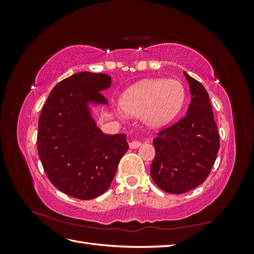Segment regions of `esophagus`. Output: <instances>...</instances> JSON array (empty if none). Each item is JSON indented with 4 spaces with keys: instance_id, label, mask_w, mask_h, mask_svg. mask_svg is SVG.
Instances as JSON below:
<instances>
[{
    "instance_id": "34e87169",
    "label": "esophagus",
    "mask_w": 254,
    "mask_h": 254,
    "mask_svg": "<svg viewBox=\"0 0 254 254\" xmlns=\"http://www.w3.org/2000/svg\"><path fill=\"white\" fill-rule=\"evenodd\" d=\"M144 141L146 142L147 140H144ZM142 142H143V141H139V140H133V141H131V142L129 143L130 148H132V149L137 148V147H139V146H141V145H142Z\"/></svg>"
}]
</instances>
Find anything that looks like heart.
I'll return each mask as SVG.
<instances>
[{"label":"heart","mask_w":254,"mask_h":254,"mask_svg":"<svg viewBox=\"0 0 254 254\" xmlns=\"http://www.w3.org/2000/svg\"><path fill=\"white\" fill-rule=\"evenodd\" d=\"M186 91L178 80H146L130 89L121 106L128 114H143L148 125L160 127L168 124L184 104Z\"/></svg>","instance_id":"heart-1"}]
</instances>
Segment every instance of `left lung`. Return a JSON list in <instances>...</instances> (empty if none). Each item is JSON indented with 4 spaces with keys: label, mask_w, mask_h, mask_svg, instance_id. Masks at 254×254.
Segmentation results:
<instances>
[{
    "label": "left lung",
    "mask_w": 254,
    "mask_h": 254,
    "mask_svg": "<svg viewBox=\"0 0 254 254\" xmlns=\"http://www.w3.org/2000/svg\"><path fill=\"white\" fill-rule=\"evenodd\" d=\"M190 103L180 121L157 133L156 156L150 175L166 193L183 194L200 186L210 175L219 149V134L209 94L202 84L184 72Z\"/></svg>",
    "instance_id": "8db88e82"
}]
</instances>
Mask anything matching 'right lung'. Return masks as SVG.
Instances as JSON below:
<instances>
[{
  "instance_id": "1",
  "label": "right lung",
  "mask_w": 254,
  "mask_h": 254,
  "mask_svg": "<svg viewBox=\"0 0 254 254\" xmlns=\"http://www.w3.org/2000/svg\"><path fill=\"white\" fill-rule=\"evenodd\" d=\"M107 74L80 72L58 82L44 104L38 124L37 148L44 172L63 193L90 200L109 189L126 134H105L91 118L88 103L107 104L101 91Z\"/></svg>"
}]
</instances>
